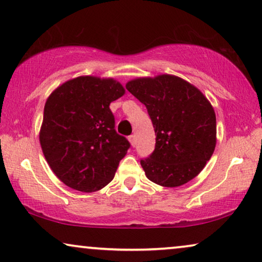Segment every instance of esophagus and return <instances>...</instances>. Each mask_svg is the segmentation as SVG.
Masks as SVG:
<instances>
[{"mask_svg": "<svg viewBox=\"0 0 262 262\" xmlns=\"http://www.w3.org/2000/svg\"><path fill=\"white\" fill-rule=\"evenodd\" d=\"M128 142L131 143V145H132V146H135V145H136V138H135V136H134V135H131L130 137H128Z\"/></svg>", "mask_w": 262, "mask_h": 262, "instance_id": "1", "label": "esophagus"}]
</instances>
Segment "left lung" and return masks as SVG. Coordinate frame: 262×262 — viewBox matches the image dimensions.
Masks as SVG:
<instances>
[{
	"label": "left lung",
	"mask_w": 262,
	"mask_h": 262,
	"mask_svg": "<svg viewBox=\"0 0 262 262\" xmlns=\"http://www.w3.org/2000/svg\"><path fill=\"white\" fill-rule=\"evenodd\" d=\"M126 89L144 103L155 128V150L141 160L146 178L163 187L194 179L216 148V114L206 96L168 74L135 78Z\"/></svg>",
	"instance_id": "8db88e82"
}]
</instances>
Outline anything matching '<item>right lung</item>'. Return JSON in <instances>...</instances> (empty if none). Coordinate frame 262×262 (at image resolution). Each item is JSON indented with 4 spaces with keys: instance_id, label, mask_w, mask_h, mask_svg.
<instances>
[{
    "instance_id": "right-lung-1",
    "label": "right lung",
    "mask_w": 262,
    "mask_h": 262,
    "mask_svg": "<svg viewBox=\"0 0 262 262\" xmlns=\"http://www.w3.org/2000/svg\"><path fill=\"white\" fill-rule=\"evenodd\" d=\"M124 94L120 82L96 76L73 78L50 94L39 141L63 184L95 192L113 180L130 143L114 130L110 103Z\"/></svg>"
}]
</instances>
